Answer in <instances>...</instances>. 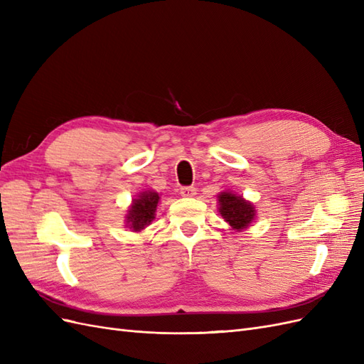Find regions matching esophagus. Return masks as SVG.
I'll return each mask as SVG.
<instances>
[{
    "label": "esophagus",
    "mask_w": 364,
    "mask_h": 364,
    "mask_svg": "<svg viewBox=\"0 0 364 364\" xmlns=\"http://www.w3.org/2000/svg\"><path fill=\"white\" fill-rule=\"evenodd\" d=\"M196 188L194 186H182L181 188V196L182 197H194L196 196Z\"/></svg>",
    "instance_id": "1"
}]
</instances>
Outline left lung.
I'll return each instance as SVG.
<instances>
[{
  "mask_svg": "<svg viewBox=\"0 0 364 364\" xmlns=\"http://www.w3.org/2000/svg\"><path fill=\"white\" fill-rule=\"evenodd\" d=\"M218 203L220 214L237 230L247 228L252 223L253 217H255V208H253L252 203L246 202L241 196L222 193L218 196Z\"/></svg>",
  "mask_w": 364,
  "mask_h": 364,
  "instance_id": "8db88e82",
  "label": "left lung"
}]
</instances>
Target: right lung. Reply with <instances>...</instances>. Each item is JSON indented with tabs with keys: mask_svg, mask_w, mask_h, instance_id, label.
<instances>
[{
	"mask_svg": "<svg viewBox=\"0 0 364 364\" xmlns=\"http://www.w3.org/2000/svg\"><path fill=\"white\" fill-rule=\"evenodd\" d=\"M159 202V194L155 191L141 193L138 199L132 203L127 214V226L132 230H141L149 226L155 218L156 206Z\"/></svg>",
	"mask_w": 364,
	"mask_h": 364,
	"instance_id": "obj_1",
	"label": "right lung"
}]
</instances>
